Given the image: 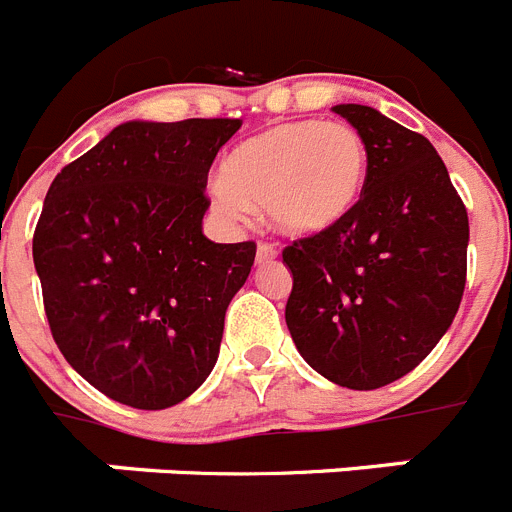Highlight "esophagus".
<instances>
[{
  "label": "esophagus",
  "mask_w": 512,
  "mask_h": 512,
  "mask_svg": "<svg viewBox=\"0 0 512 512\" xmlns=\"http://www.w3.org/2000/svg\"><path fill=\"white\" fill-rule=\"evenodd\" d=\"M272 259H277V246L274 243H259V248H256V261L259 264H269Z\"/></svg>",
  "instance_id": "34e87169"
}]
</instances>
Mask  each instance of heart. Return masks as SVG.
Listing matches in <instances>:
<instances>
[{
    "label": "heart",
    "mask_w": 512,
    "mask_h": 512,
    "mask_svg": "<svg viewBox=\"0 0 512 512\" xmlns=\"http://www.w3.org/2000/svg\"><path fill=\"white\" fill-rule=\"evenodd\" d=\"M365 173L368 150L349 124H277L227 152L214 209L243 220L248 209L264 207L279 233L313 235L352 212Z\"/></svg>",
    "instance_id": "obj_1"
}]
</instances>
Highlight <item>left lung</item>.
Here are the masks:
<instances>
[{
  "label": "left lung",
  "mask_w": 512,
  "mask_h": 512,
  "mask_svg": "<svg viewBox=\"0 0 512 512\" xmlns=\"http://www.w3.org/2000/svg\"><path fill=\"white\" fill-rule=\"evenodd\" d=\"M368 150L352 212L290 240L285 321L310 368L373 391L412 373L456 318L466 287L469 214L422 134L368 106H334Z\"/></svg>",
  "instance_id": "8db88e82"
}]
</instances>
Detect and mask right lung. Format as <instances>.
Masks as SVG:
<instances>
[{
    "mask_svg": "<svg viewBox=\"0 0 512 512\" xmlns=\"http://www.w3.org/2000/svg\"><path fill=\"white\" fill-rule=\"evenodd\" d=\"M240 119L129 121L64 165L33 233L56 347L90 386L168 409L220 355L225 310L256 243L202 233L207 176Z\"/></svg>",
    "mask_w": 512,
    "mask_h": 512,
    "instance_id": "1",
    "label": "right lung"
}]
</instances>
